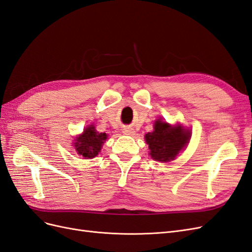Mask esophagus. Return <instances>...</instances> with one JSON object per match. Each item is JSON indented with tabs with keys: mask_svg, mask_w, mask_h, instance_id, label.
Instances as JSON below:
<instances>
[{
	"mask_svg": "<svg viewBox=\"0 0 252 252\" xmlns=\"http://www.w3.org/2000/svg\"><path fill=\"white\" fill-rule=\"evenodd\" d=\"M123 133L125 134V135H134V133H135V131L133 128H129V127H126V128H124L123 129Z\"/></svg>",
	"mask_w": 252,
	"mask_h": 252,
	"instance_id": "1",
	"label": "esophagus"
}]
</instances>
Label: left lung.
<instances>
[{
	"instance_id": "1",
	"label": "left lung",
	"mask_w": 252,
	"mask_h": 252,
	"mask_svg": "<svg viewBox=\"0 0 252 252\" xmlns=\"http://www.w3.org/2000/svg\"><path fill=\"white\" fill-rule=\"evenodd\" d=\"M144 137L149 144L152 158L167 162L175 159L177 154L189 142V133L186 132L183 126H172L165 121L157 120L154 131L145 134Z\"/></svg>"
}]
</instances>
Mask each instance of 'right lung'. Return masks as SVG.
<instances>
[{"label": "right lung", "mask_w": 252, "mask_h": 252, "mask_svg": "<svg viewBox=\"0 0 252 252\" xmlns=\"http://www.w3.org/2000/svg\"><path fill=\"white\" fill-rule=\"evenodd\" d=\"M105 139H107V134L98 133L93 126H90L85 129L84 134L76 139V142L74 143L75 150L79 155L87 159H91L98 155Z\"/></svg>", "instance_id": "obj_1"}]
</instances>
